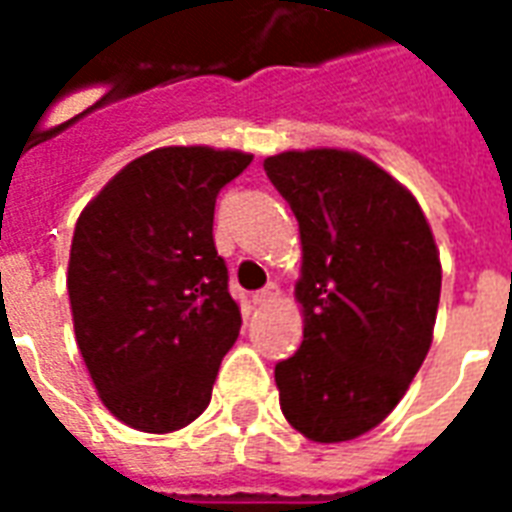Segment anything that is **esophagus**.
I'll return each instance as SVG.
<instances>
[{
	"label": "esophagus",
	"instance_id": "obj_1",
	"mask_svg": "<svg viewBox=\"0 0 512 512\" xmlns=\"http://www.w3.org/2000/svg\"><path fill=\"white\" fill-rule=\"evenodd\" d=\"M277 299H279L277 285H268V288L257 290L255 296H252V301H255V304H271V301H277Z\"/></svg>",
	"mask_w": 512,
	"mask_h": 512
}]
</instances>
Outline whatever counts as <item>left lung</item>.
<instances>
[{"label":"left lung","instance_id":"8db88e82","mask_svg":"<svg viewBox=\"0 0 512 512\" xmlns=\"http://www.w3.org/2000/svg\"><path fill=\"white\" fill-rule=\"evenodd\" d=\"M299 219L304 340L274 367L282 414L340 444L381 425L428 356L441 260L417 197L356 150H285L263 161Z\"/></svg>","mask_w":512,"mask_h":512}]
</instances>
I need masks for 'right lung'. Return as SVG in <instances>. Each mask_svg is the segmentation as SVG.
Returning a JSON list of instances; mask_svg holds the SVG:
<instances>
[{
    "label": "right lung",
    "instance_id": "right-lung-1",
    "mask_svg": "<svg viewBox=\"0 0 512 512\" xmlns=\"http://www.w3.org/2000/svg\"><path fill=\"white\" fill-rule=\"evenodd\" d=\"M249 161L208 145L156 147L79 213L68 260L73 332L101 403L128 428L172 433L211 403L241 332L213 208Z\"/></svg>",
    "mask_w": 512,
    "mask_h": 512
}]
</instances>
